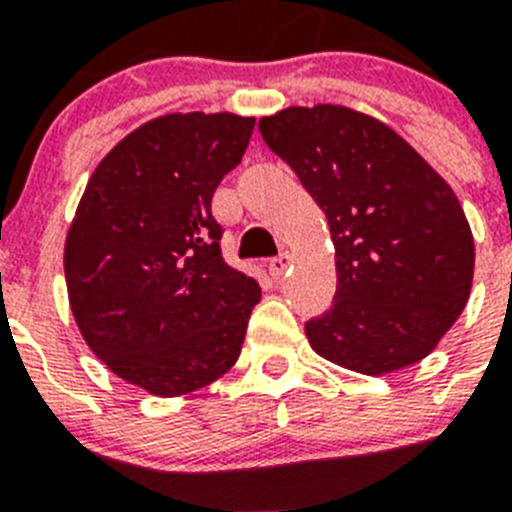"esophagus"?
I'll return each instance as SVG.
<instances>
[{
  "label": "esophagus",
  "instance_id": "34e87169",
  "mask_svg": "<svg viewBox=\"0 0 512 512\" xmlns=\"http://www.w3.org/2000/svg\"><path fill=\"white\" fill-rule=\"evenodd\" d=\"M289 264H292V256H289L287 251H282L279 256H274V259L269 261V271H271V277L279 279L284 274V271L289 269Z\"/></svg>",
  "mask_w": 512,
  "mask_h": 512
}]
</instances>
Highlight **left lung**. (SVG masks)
<instances>
[{
  "instance_id": "obj_1",
  "label": "left lung",
  "mask_w": 512,
  "mask_h": 512,
  "mask_svg": "<svg viewBox=\"0 0 512 512\" xmlns=\"http://www.w3.org/2000/svg\"><path fill=\"white\" fill-rule=\"evenodd\" d=\"M259 130L336 246V297L305 323L310 346L369 377L418 364L472 289L474 238L454 189L395 130L341 104L287 107Z\"/></svg>"
}]
</instances>
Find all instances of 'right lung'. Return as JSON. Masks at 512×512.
Segmentation results:
<instances>
[{
  "label": "right lung",
  "instance_id": "add662e5",
  "mask_svg": "<svg viewBox=\"0 0 512 512\" xmlns=\"http://www.w3.org/2000/svg\"><path fill=\"white\" fill-rule=\"evenodd\" d=\"M253 122L156 117L99 161L76 207L63 251L76 325L110 372L151 395L200 390L241 356L261 287L225 264L210 207Z\"/></svg>",
  "mask_w": 512,
  "mask_h": 512
}]
</instances>
